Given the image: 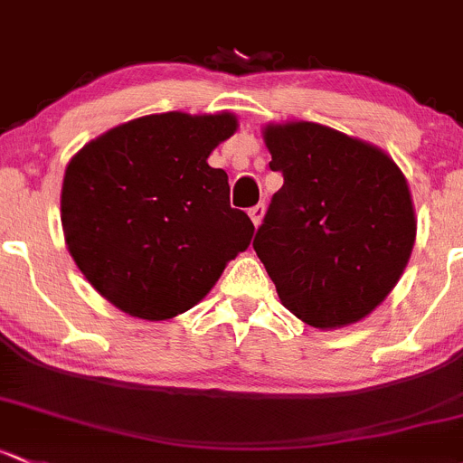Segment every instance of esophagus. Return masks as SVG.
Returning <instances> with one entry per match:
<instances>
[{
	"instance_id": "34e87169",
	"label": "esophagus",
	"mask_w": 463,
	"mask_h": 463,
	"mask_svg": "<svg viewBox=\"0 0 463 463\" xmlns=\"http://www.w3.org/2000/svg\"><path fill=\"white\" fill-rule=\"evenodd\" d=\"M264 213H266V206H264V203H257V206H252L250 211H248V215H250L252 223H255V226H260L261 219H264Z\"/></svg>"
}]
</instances>
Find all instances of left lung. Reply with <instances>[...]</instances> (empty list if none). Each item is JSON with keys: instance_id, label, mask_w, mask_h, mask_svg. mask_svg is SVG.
I'll return each mask as SVG.
<instances>
[{"instance_id": "left-lung-1", "label": "left lung", "mask_w": 463, "mask_h": 463, "mask_svg": "<svg viewBox=\"0 0 463 463\" xmlns=\"http://www.w3.org/2000/svg\"><path fill=\"white\" fill-rule=\"evenodd\" d=\"M264 142L284 186L252 248L281 304L321 330L364 319L411 260L406 177L382 148L313 121L269 124Z\"/></svg>"}]
</instances>
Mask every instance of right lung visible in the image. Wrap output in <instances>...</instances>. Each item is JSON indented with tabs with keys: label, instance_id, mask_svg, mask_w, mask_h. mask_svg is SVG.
I'll return each instance as SVG.
<instances>
[{
	"label": "right lung",
	"instance_id": "right-lung-1",
	"mask_svg": "<svg viewBox=\"0 0 463 463\" xmlns=\"http://www.w3.org/2000/svg\"><path fill=\"white\" fill-rule=\"evenodd\" d=\"M237 117L162 113L110 128L66 166L61 226L92 288L133 317L162 321L208 295L255 226L231 208L208 155Z\"/></svg>",
	"mask_w": 463,
	"mask_h": 463
}]
</instances>
